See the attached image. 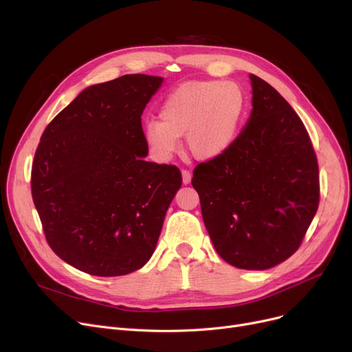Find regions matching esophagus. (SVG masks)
Here are the masks:
<instances>
[{"instance_id": "1", "label": "esophagus", "mask_w": 352, "mask_h": 352, "mask_svg": "<svg viewBox=\"0 0 352 352\" xmlns=\"http://www.w3.org/2000/svg\"><path fill=\"white\" fill-rule=\"evenodd\" d=\"M181 175H182V182H184V184H190V181H191V173L188 171V170H186V168H182L181 170Z\"/></svg>"}]
</instances>
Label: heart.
<instances>
[{
	"label": "heart",
	"instance_id": "b5f03b06",
	"mask_svg": "<svg viewBox=\"0 0 352 352\" xmlns=\"http://www.w3.org/2000/svg\"><path fill=\"white\" fill-rule=\"evenodd\" d=\"M246 108V95L233 82L190 80L168 94L160 108V122L148 120L144 140L160 160L173 157L184 135L197 160H212L230 148Z\"/></svg>",
	"mask_w": 352,
	"mask_h": 352
}]
</instances>
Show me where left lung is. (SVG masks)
Segmentation results:
<instances>
[{
    "label": "left lung",
    "instance_id": "1",
    "mask_svg": "<svg viewBox=\"0 0 352 352\" xmlns=\"http://www.w3.org/2000/svg\"><path fill=\"white\" fill-rule=\"evenodd\" d=\"M252 115L224 154L194 168L210 239L223 261L265 270L300 246L319 206V168L298 113L250 74Z\"/></svg>",
    "mask_w": 352,
    "mask_h": 352
}]
</instances>
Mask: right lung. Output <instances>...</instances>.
I'll use <instances>...</instances> for the list:
<instances>
[{
	"instance_id": "1",
	"label": "right lung",
	"mask_w": 352,
	"mask_h": 352,
	"mask_svg": "<svg viewBox=\"0 0 352 352\" xmlns=\"http://www.w3.org/2000/svg\"><path fill=\"white\" fill-rule=\"evenodd\" d=\"M162 78L125 74L85 89L45 126L32 195L52 250L94 276H122L152 256L182 177L144 161L141 116Z\"/></svg>"
}]
</instances>
